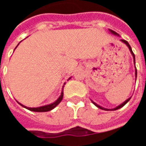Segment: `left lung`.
<instances>
[{"label":"left lung","instance_id":"1","mask_svg":"<svg viewBox=\"0 0 146 146\" xmlns=\"http://www.w3.org/2000/svg\"><path fill=\"white\" fill-rule=\"evenodd\" d=\"M110 30V32H111V33H113V34H117V33H116V32H114L113 30ZM121 41L123 42V43H124V44H125L127 45V47H128V48H129V50H130V51H131V53L132 55H133V58H134V62H135V54L133 53V51H132V50H131V46H130V44H128V42L127 41V40H121ZM135 76H136V77H137V70H136V67H135ZM130 99H131V98H129L128 99H127V100H126V101L124 102L123 103H122V104H121V105H119V106H117V107L114 108V109H113V110H119V109H120V108H121V107H123V106H125V104H127V102H128L129 100H130ZM93 102V104H95V106H97V107H98V108H99V109H101V110H106V111H107V110H108V109H104V108L101 107L100 106H98V105H97V104H96V103H95L94 102Z\"/></svg>","mask_w":146,"mask_h":146}]
</instances>
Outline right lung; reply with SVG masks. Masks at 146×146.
<instances>
[{"instance_id": "right-lung-1", "label": "right lung", "mask_w": 146, "mask_h": 146, "mask_svg": "<svg viewBox=\"0 0 146 146\" xmlns=\"http://www.w3.org/2000/svg\"><path fill=\"white\" fill-rule=\"evenodd\" d=\"M63 87H62V94H61L60 97L58 98L57 100L54 102H53L52 104L48 105V106H41V107L38 108H28L26 107V106H23V105L20 104V103H19V104H20L22 106H23V107H25L26 109H27V110H30V111H33V112H48V111H50V110H53V109H54L56 106H58V105L61 102V101H62V99L63 98Z\"/></svg>"}]
</instances>
